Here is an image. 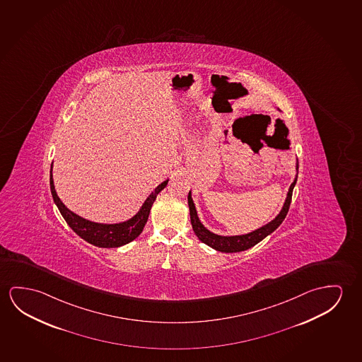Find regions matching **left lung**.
<instances>
[{
  "label": "left lung",
  "mask_w": 362,
  "mask_h": 362,
  "mask_svg": "<svg viewBox=\"0 0 362 362\" xmlns=\"http://www.w3.org/2000/svg\"><path fill=\"white\" fill-rule=\"evenodd\" d=\"M297 169H298V161H297ZM296 182H297V175H296L293 183L291 184V187H289L288 194H287V198H286V202H284L282 211H281L277 217L273 219L272 222L268 223V224L263 226L259 229H257V230H253L252 233L243 234V235H233V237L218 235V234L211 233L208 229L204 228V226L202 224L199 218L197 216L194 203L192 201V195H190L189 192V194H188V206H189L190 223H192V227H193L195 235L203 243H206V245H209L211 248L219 250V252H224V253H235V252L250 250L253 245H256L262 240H264L268 234L274 232L281 226V223L284 222V218H286L287 213H288L289 206H291L292 193H293Z\"/></svg>",
  "instance_id": "8db88e82"
}]
</instances>
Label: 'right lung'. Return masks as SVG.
Returning <instances> with one entry per match:
<instances>
[{
  "mask_svg": "<svg viewBox=\"0 0 362 362\" xmlns=\"http://www.w3.org/2000/svg\"><path fill=\"white\" fill-rule=\"evenodd\" d=\"M51 170H52V165H51ZM51 170V194H52L54 202L62 213V217L70 226V228L78 234V237H81L83 240L89 242L91 245L101 247V248H117V247H122V245H127L129 242L135 240L143 232L144 226L148 222L151 206L156 201V195L159 194L168 184V180H164L163 183L159 184L156 190L148 197V199L145 201L141 209L132 219H129L127 222L117 223V224H100V223L90 222L83 218L78 217V214L69 211L66 206L62 204L60 198L56 194Z\"/></svg>",
  "mask_w": 362,
  "mask_h": 362,
  "instance_id": "1",
  "label": "right lung"
}]
</instances>
